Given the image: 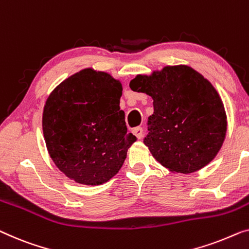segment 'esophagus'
I'll list each match as a JSON object with an SVG mask.
<instances>
[{
  "label": "esophagus",
  "instance_id": "esophagus-1",
  "mask_svg": "<svg viewBox=\"0 0 249 249\" xmlns=\"http://www.w3.org/2000/svg\"><path fill=\"white\" fill-rule=\"evenodd\" d=\"M132 131H133V133H135V136L137 137V138H138V139H142V138L143 130H142V127H137V128L133 129Z\"/></svg>",
  "mask_w": 249,
  "mask_h": 249
}]
</instances>
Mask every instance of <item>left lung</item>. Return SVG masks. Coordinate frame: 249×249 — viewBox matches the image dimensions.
<instances>
[{
	"label": "left lung",
	"mask_w": 249,
	"mask_h": 249,
	"mask_svg": "<svg viewBox=\"0 0 249 249\" xmlns=\"http://www.w3.org/2000/svg\"><path fill=\"white\" fill-rule=\"evenodd\" d=\"M129 86L154 100L143 143L155 160L183 174L199 171L213 160L225 140L227 116L207 78L186 65H178L149 76L137 75Z\"/></svg>",
	"instance_id": "8db88e82"
}]
</instances>
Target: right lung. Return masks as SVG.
I'll return each mask as SVG.
<instances>
[{
  "label": "right lung",
  "mask_w": 249,
  "mask_h": 249,
  "mask_svg": "<svg viewBox=\"0 0 249 249\" xmlns=\"http://www.w3.org/2000/svg\"><path fill=\"white\" fill-rule=\"evenodd\" d=\"M122 85L104 71L85 68L47 99L42 130L60 172L76 183L100 185L119 172L137 138L120 110Z\"/></svg>",
  "instance_id": "add662e5"
}]
</instances>
